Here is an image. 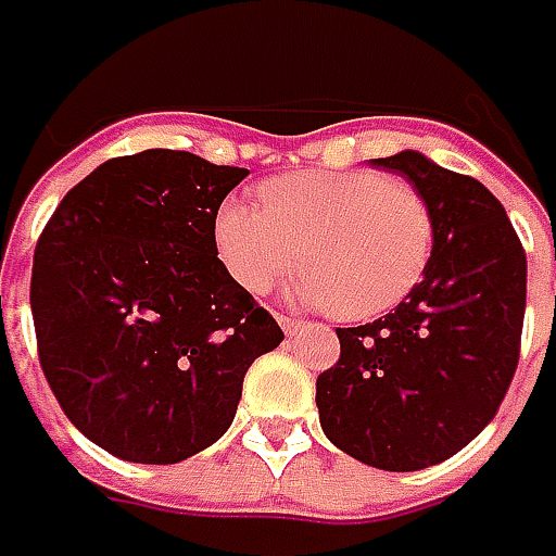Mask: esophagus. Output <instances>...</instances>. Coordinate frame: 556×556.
<instances>
[{"label":"esophagus","instance_id":"esophagus-1","mask_svg":"<svg viewBox=\"0 0 556 556\" xmlns=\"http://www.w3.org/2000/svg\"><path fill=\"white\" fill-rule=\"evenodd\" d=\"M278 325L285 328V333H296L300 328H306V321H296V318H288V315H278Z\"/></svg>","mask_w":556,"mask_h":556}]
</instances>
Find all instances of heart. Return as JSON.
I'll return each instance as SVG.
<instances>
[{
	"mask_svg": "<svg viewBox=\"0 0 556 556\" xmlns=\"http://www.w3.org/2000/svg\"><path fill=\"white\" fill-rule=\"evenodd\" d=\"M260 198L263 206L225 201L213 223L223 266L253 296L278 288L303 260L296 300L368 321L399 306L430 263V206L383 173H290L263 185Z\"/></svg>",
	"mask_w": 556,
	"mask_h": 556,
	"instance_id": "1",
	"label": "heart"
}]
</instances>
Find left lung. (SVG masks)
I'll return each mask as SVG.
<instances>
[{"mask_svg":"<svg viewBox=\"0 0 556 556\" xmlns=\"http://www.w3.org/2000/svg\"><path fill=\"white\" fill-rule=\"evenodd\" d=\"M374 166L415 185L433 216L424 278L390 315L337 328L318 374L321 430L355 460L408 473L458 455L495 417L517 371L526 253L502 201L417 151Z\"/></svg>","mask_w":556,"mask_h":556,"instance_id":"obj_1","label":"left lung"}]
</instances>
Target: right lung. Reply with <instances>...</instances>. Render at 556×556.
<instances>
[{"mask_svg": "<svg viewBox=\"0 0 556 556\" xmlns=\"http://www.w3.org/2000/svg\"><path fill=\"white\" fill-rule=\"evenodd\" d=\"M247 169L151 148L101 163L33 256L39 365L114 458L176 464L231 427L247 368L285 331L223 266L213 223Z\"/></svg>", "mask_w": 556, "mask_h": 556, "instance_id": "right-lung-1", "label": "right lung"}]
</instances>
